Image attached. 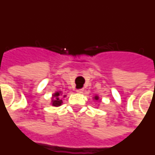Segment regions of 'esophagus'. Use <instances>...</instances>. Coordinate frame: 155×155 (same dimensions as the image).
Here are the masks:
<instances>
[{
  "mask_svg": "<svg viewBox=\"0 0 155 155\" xmlns=\"http://www.w3.org/2000/svg\"><path fill=\"white\" fill-rule=\"evenodd\" d=\"M84 89H76V92L78 93V94H81V93H83Z\"/></svg>",
  "mask_w": 155,
  "mask_h": 155,
  "instance_id": "obj_1",
  "label": "esophagus"
}]
</instances>
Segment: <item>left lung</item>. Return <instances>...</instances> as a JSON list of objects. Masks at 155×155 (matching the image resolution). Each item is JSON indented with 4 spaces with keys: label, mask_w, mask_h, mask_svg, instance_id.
I'll use <instances>...</instances> for the list:
<instances>
[{
    "label": "left lung",
    "mask_w": 155,
    "mask_h": 155,
    "mask_svg": "<svg viewBox=\"0 0 155 155\" xmlns=\"http://www.w3.org/2000/svg\"><path fill=\"white\" fill-rule=\"evenodd\" d=\"M95 99H96V100H98V97H97V96H96V97H95Z\"/></svg>",
    "instance_id": "1"
}]
</instances>
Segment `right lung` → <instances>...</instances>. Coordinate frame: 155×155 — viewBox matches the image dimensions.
I'll return each mask as SVG.
<instances>
[{
  "mask_svg": "<svg viewBox=\"0 0 155 155\" xmlns=\"http://www.w3.org/2000/svg\"><path fill=\"white\" fill-rule=\"evenodd\" d=\"M62 97H65V95L61 94V93L57 92L53 95V99H52V105L55 107L60 106L61 103H62V100L61 98Z\"/></svg>",
  "mask_w": 155,
  "mask_h": 155,
  "instance_id": "add662e5",
  "label": "right lung"
}]
</instances>
